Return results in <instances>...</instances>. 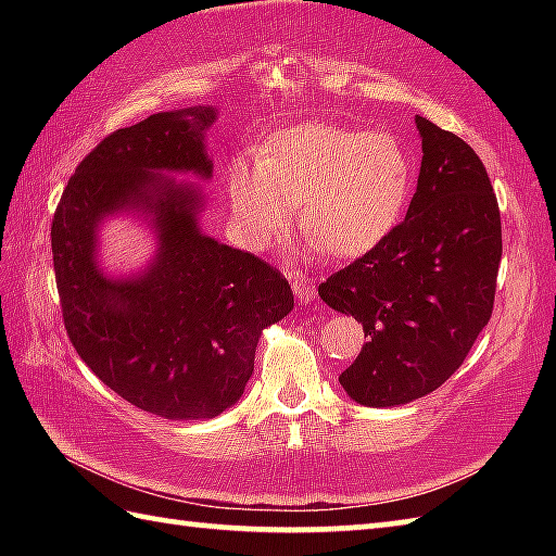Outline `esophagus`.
Segmentation results:
<instances>
[{"label":"esophagus","instance_id":"obj_1","mask_svg":"<svg viewBox=\"0 0 556 556\" xmlns=\"http://www.w3.org/2000/svg\"><path fill=\"white\" fill-rule=\"evenodd\" d=\"M291 289L296 293V299L301 303H311L317 299V289H315V281H311L308 277H301V275H293L291 277Z\"/></svg>","mask_w":556,"mask_h":556}]
</instances>
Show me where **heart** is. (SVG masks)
Segmentation results:
<instances>
[{
  "label": "heart",
  "mask_w": 556,
  "mask_h": 556,
  "mask_svg": "<svg viewBox=\"0 0 556 556\" xmlns=\"http://www.w3.org/2000/svg\"><path fill=\"white\" fill-rule=\"evenodd\" d=\"M410 193V160L392 134L337 124H299L271 136L257 164L227 169L231 229L248 251H263L301 224L334 257H361L396 227Z\"/></svg>",
  "instance_id": "heart-1"
}]
</instances>
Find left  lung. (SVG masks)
<instances>
[{
    "mask_svg": "<svg viewBox=\"0 0 556 556\" xmlns=\"http://www.w3.org/2000/svg\"><path fill=\"white\" fill-rule=\"evenodd\" d=\"M416 126L422 162L406 219L317 289L368 337L339 382L370 408L442 387L488 325L497 289L502 219L490 176L466 140L422 116Z\"/></svg>",
    "mask_w": 556,
    "mask_h": 556,
    "instance_id": "left-lung-1",
    "label": "left lung"
}]
</instances>
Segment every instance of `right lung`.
<instances>
[{"label": "right lung", "mask_w": 556, "mask_h": 556, "mask_svg": "<svg viewBox=\"0 0 556 556\" xmlns=\"http://www.w3.org/2000/svg\"><path fill=\"white\" fill-rule=\"evenodd\" d=\"M217 108L152 114L108 136L78 164L52 219V255L71 344L128 404L169 420H207L241 399L263 329L293 308L289 281L200 229L212 179L205 134ZM122 211L146 216L159 248L131 276L99 267L97 233Z\"/></svg>", "instance_id": "obj_1"}]
</instances>
